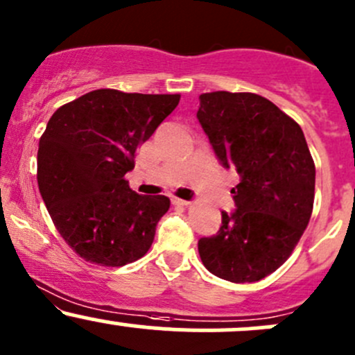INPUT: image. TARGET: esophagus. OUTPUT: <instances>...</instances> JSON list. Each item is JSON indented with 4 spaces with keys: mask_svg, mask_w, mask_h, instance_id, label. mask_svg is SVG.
<instances>
[{
    "mask_svg": "<svg viewBox=\"0 0 355 355\" xmlns=\"http://www.w3.org/2000/svg\"><path fill=\"white\" fill-rule=\"evenodd\" d=\"M173 204H175V206H185V207L190 206V202H189V200L178 199V197H175V199H173Z\"/></svg>",
    "mask_w": 355,
    "mask_h": 355,
    "instance_id": "34e87169",
    "label": "esophagus"
}]
</instances>
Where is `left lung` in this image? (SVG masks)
I'll list each match as a JSON object with an SVG mask.
<instances>
[{
    "label": "left lung",
    "mask_w": 355,
    "mask_h": 355,
    "mask_svg": "<svg viewBox=\"0 0 355 355\" xmlns=\"http://www.w3.org/2000/svg\"><path fill=\"white\" fill-rule=\"evenodd\" d=\"M197 119L219 162L240 175L233 214L199 255L211 274L257 282L277 270L303 236L315 202V162L300 124L257 93L200 95Z\"/></svg>",
    "instance_id": "8db88e82"
}]
</instances>
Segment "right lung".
Here are the masks:
<instances>
[{
    "instance_id": "right-lung-1",
    "label": "right lung",
    "mask_w": 355,
    "mask_h": 355,
    "mask_svg": "<svg viewBox=\"0 0 355 355\" xmlns=\"http://www.w3.org/2000/svg\"><path fill=\"white\" fill-rule=\"evenodd\" d=\"M180 95L93 89L59 107L37 153V182L52 223L76 255L122 267L146 255L165 196H139L125 173L137 148L175 110Z\"/></svg>"
}]
</instances>
